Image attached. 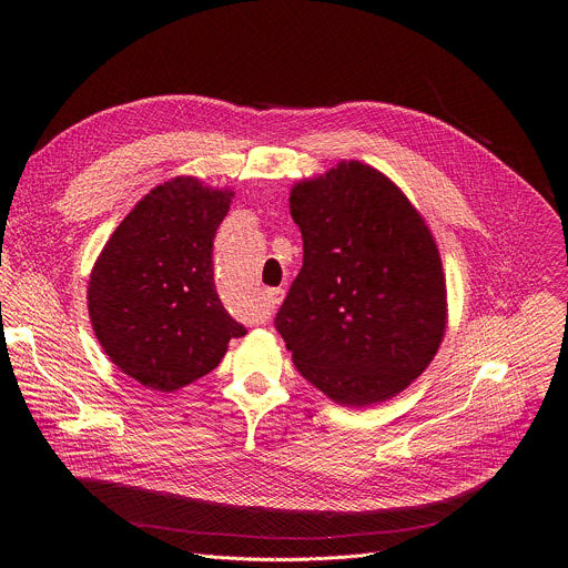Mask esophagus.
<instances>
[{
	"label": "esophagus",
	"instance_id": "esophagus-1",
	"mask_svg": "<svg viewBox=\"0 0 568 568\" xmlns=\"http://www.w3.org/2000/svg\"><path fill=\"white\" fill-rule=\"evenodd\" d=\"M281 298H283V290H281V287H274V290H267V292H265V301H267L270 305L281 303Z\"/></svg>",
	"mask_w": 568,
	"mask_h": 568
}]
</instances>
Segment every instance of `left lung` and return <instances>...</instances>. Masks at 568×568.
Segmentation results:
<instances>
[{"label":"left lung","instance_id":"8db88e82","mask_svg":"<svg viewBox=\"0 0 568 568\" xmlns=\"http://www.w3.org/2000/svg\"><path fill=\"white\" fill-rule=\"evenodd\" d=\"M303 267L274 326L298 373L344 407L407 388L434 359L447 290L425 217L362 161L294 184Z\"/></svg>","mask_w":568,"mask_h":568}]
</instances>
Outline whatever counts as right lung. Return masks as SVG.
Masks as SVG:
<instances>
[{
  "instance_id": "add662e5",
  "label": "right lung",
  "mask_w": 568,
  "mask_h": 568,
  "mask_svg": "<svg viewBox=\"0 0 568 568\" xmlns=\"http://www.w3.org/2000/svg\"><path fill=\"white\" fill-rule=\"evenodd\" d=\"M233 191L195 178L154 186L94 263L88 307L105 355L145 388L173 393L224 357L247 331L222 305L213 237Z\"/></svg>"
}]
</instances>
